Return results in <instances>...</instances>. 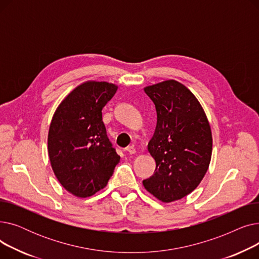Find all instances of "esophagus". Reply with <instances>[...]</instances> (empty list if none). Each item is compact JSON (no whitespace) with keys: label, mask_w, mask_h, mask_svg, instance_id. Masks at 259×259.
Listing matches in <instances>:
<instances>
[{"label":"esophagus","mask_w":259,"mask_h":259,"mask_svg":"<svg viewBox=\"0 0 259 259\" xmlns=\"http://www.w3.org/2000/svg\"><path fill=\"white\" fill-rule=\"evenodd\" d=\"M125 151L128 153V154H134L135 153V149L133 146H128L127 148H125Z\"/></svg>","instance_id":"34e87169"}]
</instances>
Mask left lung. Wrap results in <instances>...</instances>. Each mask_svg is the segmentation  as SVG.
Instances as JSON below:
<instances>
[{
    "instance_id": "left-lung-1",
    "label": "left lung",
    "mask_w": 259,
    "mask_h": 259,
    "mask_svg": "<svg viewBox=\"0 0 259 259\" xmlns=\"http://www.w3.org/2000/svg\"><path fill=\"white\" fill-rule=\"evenodd\" d=\"M155 105L157 121L148 151L154 174L143 185L162 202L179 200L199 185L212 155V133L205 111L194 94L169 79L144 88Z\"/></svg>"
}]
</instances>
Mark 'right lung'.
<instances>
[{"label":"right lung","mask_w":259,"mask_h":259,"mask_svg":"<svg viewBox=\"0 0 259 259\" xmlns=\"http://www.w3.org/2000/svg\"><path fill=\"white\" fill-rule=\"evenodd\" d=\"M116 90L114 84L88 80L67 95L51 119L48 154L52 170L77 197H89L105 188L119 161L102 117Z\"/></svg>","instance_id":"obj_1"}]
</instances>
